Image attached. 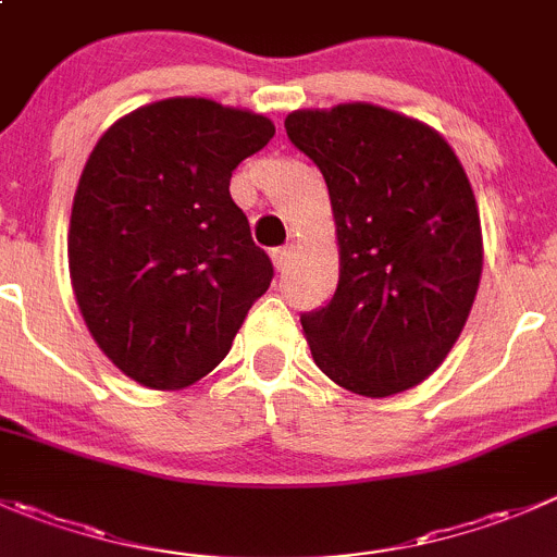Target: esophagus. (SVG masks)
I'll return each instance as SVG.
<instances>
[{
	"label": "esophagus",
	"instance_id": "1",
	"mask_svg": "<svg viewBox=\"0 0 557 557\" xmlns=\"http://www.w3.org/2000/svg\"><path fill=\"white\" fill-rule=\"evenodd\" d=\"M294 258H296L294 247H274L272 250V261H274V267H277V272H285Z\"/></svg>",
	"mask_w": 557,
	"mask_h": 557
}]
</instances>
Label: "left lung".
<instances>
[{"label": "left lung", "instance_id": "obj_1", "mask_svg": "<svg viewBox=\"0 0 557 557\" xmlns=\"http://www.w3.org/2000/svg\"><path fill=\"white\" fill-rule=\"evenodd\" d=\"M285 133L321 169L337 223V290L301 312L312 359L364 397L422 383L460 337L482 277L460 160L428 124L367 102L294 111Z\"/></svg>", "mask_w": 557, "mask_h": 557}]
</instances>
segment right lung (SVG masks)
<instances>
[{
  "mask_svg": "<svg viewBox=\"0 0 557 557\" xmlns=\"http://www.w3.org/2000/svg\"><path fill=\"white\" fill-rule=\"evenodd\" d=\"M267 116L174 97L119 119L81 174L70 277L102 354L149 388H182L231 350L274 267L231 198Z\"/></svg>",
  "mask_w": 557,
  "mask_h": 557,
  "instance_id": "right-lung-1",
  "label": "right lung"
}]
</instances>
